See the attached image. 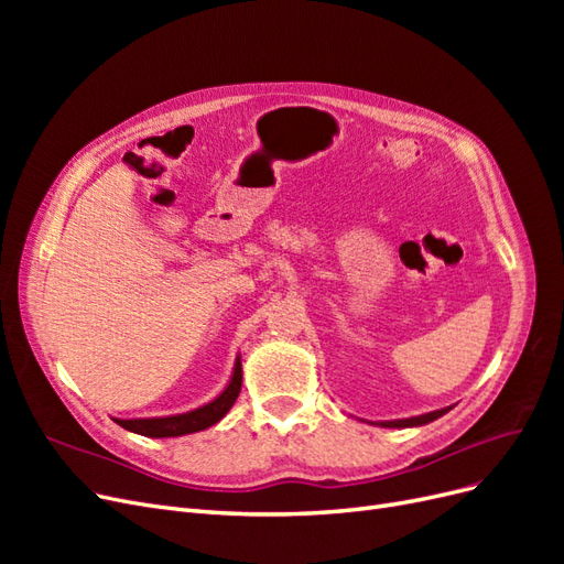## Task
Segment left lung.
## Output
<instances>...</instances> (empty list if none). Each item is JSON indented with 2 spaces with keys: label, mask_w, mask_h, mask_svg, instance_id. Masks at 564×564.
Here are the masks:
<instances>
[{
  "label": "left lung",
  "mask_w": 564,
  "mask_h": 564,
  "mask_svg": "<svg viewBox=\"0 0 564 564\" xmlns=\"http://www.w3.org/2000/svg\"><path fill=\"white\" fill-rule=\"evenodd\" d=\"M452 406H442L435 409V412L429 414H421V416H409V419H395V421H379V423H371V425H381V429H414V425H425L431 423L440 416H445Z\"/></svg>",
  "instance_id": "8db88e82"
}]
</instances>
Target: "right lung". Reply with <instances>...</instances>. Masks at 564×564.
<instances>
[{
  "mask_svg": "<svg viewBox=\"0 0 564 564\" xmlns=\"http://www.w3.org/2000/svg\"><path fill=\"white\" fill-rule=\"evenodd\" d=\"M242 388V357L237 355L230 381L226 388L218 392V395L202 404L197 409H191V412L183 414H172V416H150V419H112L117 425H122L124 431L135 433V435H145V437H181V435H191L212 429L214 423L224 419L230 406L235 404L237 395H240Z\"/></svg>",
  "mask_w": 564,
  "mask_h": 564,
  "instance_id": "obj_1",
  "label": "right lung"
}]
</instances>
